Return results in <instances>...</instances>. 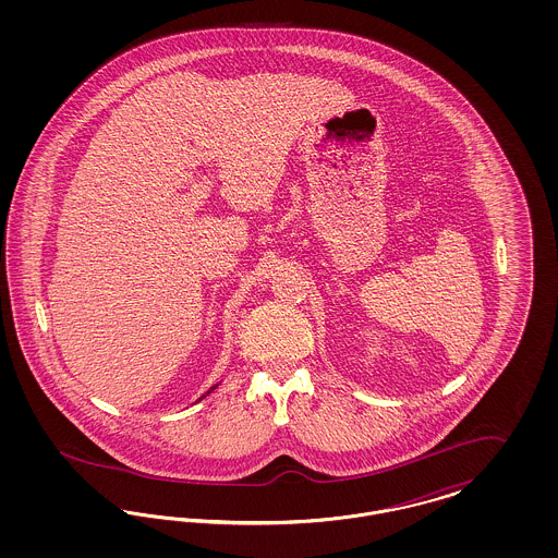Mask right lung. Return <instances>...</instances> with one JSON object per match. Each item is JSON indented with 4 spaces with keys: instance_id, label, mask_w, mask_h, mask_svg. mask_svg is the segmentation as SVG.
<instances>
[{
    "instance_id": "add662e5",
    "label": "right lung",
    "mask_w": 558,
    "mask_h": 558,
    "mask_svg": "<svg viewBox=\"0 0 558 558\" xmlns=\"http://www.w3.org/2000/svg\"><path fill=\"white\" fill-rule=\"evenodd\" d=\"M215 387H217V385H215ZM215 387H213V389H215ZM213 389H211V391H213ZM203 398H207V396H203ZM203 398H201V399H203Z\"/></svg>"
}]
</instances>
